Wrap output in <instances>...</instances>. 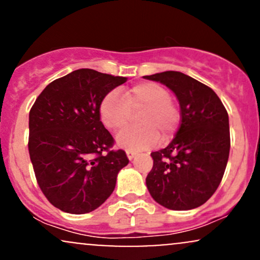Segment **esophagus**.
I'll list each match as a JSON object with an SVG mask.
<instances>
[{
	"mask_svg": "<svg viewBox=\"0 0 260 260\" xmlns=\"http://www.w3.org/2000/svg\"><path fill=\"white\" fill-rule=\"evenodd\" d=\"M126 154H127V157H128V159H129V160H132L133 157L137 155L136 151H133V150H127Z\"/></svg>",
	"mask_w": 260,
	"mask_h": 260,
	"instance_id": "34e87169",
	"label": "esophagus"
}]
</instances>
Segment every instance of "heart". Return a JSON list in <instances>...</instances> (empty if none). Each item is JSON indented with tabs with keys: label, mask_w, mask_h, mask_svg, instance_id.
Masks as SVG:
<instances>
[{
	"label": "heart",
	"mask_w": 260,
	"mask_h": 260,
	"mask_svg": "<svg viewBox=\"0 0 260 260\" xmlns=\"http://www.w3.org/2000/svg\"><path fill=\"white\" fill-rule=\"evenodd\" d=\"M136 124L117 137V144L131 150L154 147L160 140L168 142L175 136L181 121L178 106L171 100L165 86L154 82H143L124 89L122 95L109 92L100 103L101 122L113 133L128 126L132 115L138 113Z\"/></svg>",
	"instance_id": "1"
}]
</instances>
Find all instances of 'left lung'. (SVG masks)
<instances>
[{
	"label": "left lung",
	"mask_w": 260,
	"mask_h": 260,
	"mask_svg": "<svg viewBox=\"0 0 260 260\" xmlns=\"http://www.w3.org/2000/svg\"><path fill=\"white\" fill-rule=\"evenodd\" d=\"M144 78L165 84L177 96L181 123L165 149L151 153L147 187L171 210L201 207L215 193L230 154L229 115L215 91L187 74L166 71Z\"/></svg>",
	"instance_id": "left-lung-1"
}]
</instances>
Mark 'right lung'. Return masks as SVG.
Masks as SVG:
<instances>
[{"mask_svg": "<svg viewBox=\"0 0 260 260\" xmlns=\"http://www.w3.org/2000/svg\"><path fill=\"white\" fill-rule=\"evenodd\" d=\"M126 77L82 68L53 80L29 112V155L41 192L53 207L86 214L111 196L129 162L100 121L104 98Z\"/></svg>", "mask_w": 260, "mask_h": 260, "instance_id": "add662e5", "label": "right lung"}]
</instances>
